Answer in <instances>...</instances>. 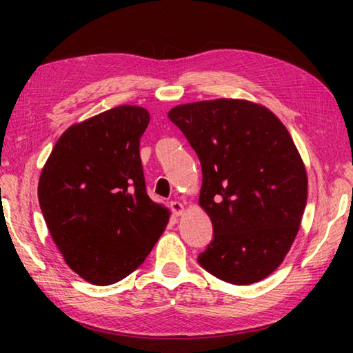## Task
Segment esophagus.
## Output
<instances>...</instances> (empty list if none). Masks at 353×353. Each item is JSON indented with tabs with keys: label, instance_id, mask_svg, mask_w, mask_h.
I'll return each mask as SVG.
<instances>
[{
	"label": "esophagus",
	"instance_id": "obj_1",
	"mask_svg": "<svg viewBox=\"0 0 353 353\" xmlns=\"http://www.w3.org/2000/svg\"><path fill=\"white\" fill-rule=\"evenodd\" d=\"M170 207H171V212L174 213L176 216H181V214H182V213H183V210H185L183 204H182V202H179V201H171Z\"/></svg>",
	"mask_w": 353,
	"mask_h": 353
}]
</instances>
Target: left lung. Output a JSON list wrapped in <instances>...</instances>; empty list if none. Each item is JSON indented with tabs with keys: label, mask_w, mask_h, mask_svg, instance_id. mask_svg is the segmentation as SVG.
Masks as SVG:
<instances>
[{
	"label": "left lung",
	"mask_w": 353,
	"mask_h": 353,
	"mask_svg": "<svg viewBox=\"0 0 353 353\" xmlns=\"http://www.w3.org/2000/svg\"><path fill=\"white\" fill-rule=\"evenodd\" d=\"M168 117L201 160L199 205L213 240L198 261L224 282L250 285L280 266L307 205V171L283 123L246 99L176 105Z\"/></svg>",
	"instance_id": "1"
}]
</instances>
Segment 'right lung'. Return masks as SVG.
I'll return each instance as SVG.
<instances>
[{"mask_svg":"<svg viewBox=\"0 0 353 353\" xmlns=\"http://www.w3.org/2000/svg\"><path fill=\"white\" fill-rule=\"evenodd\" d=\"M149 112L119 105L61 135L41 170L39 202L63 260L93 285L134 272L163 234L170 210L146 193L140 139Z\"/></svg>","mask_w":353,"mask_h":353,"instance_id":"add662e5","label":"right lung"}]
</instances>
